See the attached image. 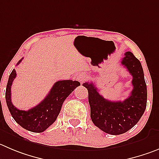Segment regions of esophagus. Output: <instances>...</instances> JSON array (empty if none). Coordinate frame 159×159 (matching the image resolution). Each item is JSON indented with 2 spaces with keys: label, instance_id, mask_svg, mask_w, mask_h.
<instances>
[{
  "label": "esophagus",
  "instance_id": "esophagus-1",
  "mask_svg": "<svg viewBox=\"0 0 159 159\" xmlns=\"http://www.w3.org/2000/svg\"><path fill=\"white\" fill-rule=\"evenodd\" d=\"M75 80L78 81H79V82L81 84V83L84 82V81L85 80V75H84V74H83V73L78 74V75H77L76 76H75Z\"/></svg>",
  "mask_w": 159,
  "mask_h": 159
}]
</instances>
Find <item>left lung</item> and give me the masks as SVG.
<instances>
[{"label":"left lung","instance_id":"left-lung-1","mask_svg":"<svg viewBox=\"0 0 159 159\" xmlns=\"http://www.w3.org/2000/svg\"><path fill=\"white\" fill-rule=\"evenodd\" d=\"M121 63L133 76V91L124 101L104 99L93 82L82 84L89 92L93 124L111 135L122 134L133 128L144 113L147 106V85L141 63L131 52L125 53Z\"/></svg>","mask_w":159,"mask_h":159}]
</instances>
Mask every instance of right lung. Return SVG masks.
<instances>
[{
    "label": "right lung",
    "instance_id": "obj_1",
    "mask_svg": "<svg viewBox=\"0 0 159 159\" xmlns=\"http://www.w3.org/2000/svg\"><path fill=\"white\" fill-rule=\"evenodd\" d=\"M22 59L18 62L17 65L21 63ZM16 77V70L13 69L9 75L6 87L5 99L7 106L15 121L23 129L34 133H42L54 123L60 112L64 100L80 85L78 81L72 80L56 81L47 96L41 103L28 111H22L17 109L12 104L11 100V87Z\"/></svg>",
    "mask_w": 159,
    "mask_h": 159
}]
</instances>
